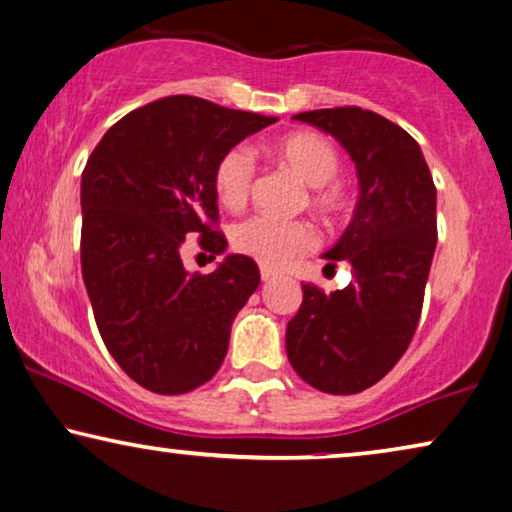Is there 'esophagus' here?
<instances>
[{"mask_svg":"<svg viewBox=\"0 0 512 512\" xmlns=\"http://www.w3.org/2000/svg\"><path fill=\"white\" fill-rule=\"evenodd\" d=\"M259 276H262V280H271L276 276V271L269 269V266H262V269H259Z\"/></svg>","mask_w":512,"mask_h":512,"instance_id":"1","label":"esophagus"}]
</instances>
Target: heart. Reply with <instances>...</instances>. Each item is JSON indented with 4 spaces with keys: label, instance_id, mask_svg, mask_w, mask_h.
<instances>
[{
    "label": "heart",
    "instance_id": "heart-1",
    "mask_svg": "<svg viewBox=\"0 0 512 512\" xmlns=\"http://www.w3.org/2000/svg\"><path fill=\"white\" fill-rule=\"evenodd\" d=\"M273 157L285 164L294 176L311 185V206L325 218H338L348 208V194L341 183L331 181L338 171V153L320 134L297 132L271 146ZM218 201L225 208L239 211L248 204L255 185V160L246 148H232L220 157L213 174ZM318 232L306 220H276L269 215H253L232 227L236 253L276 269L292 257L315 248Z\"/></svg>",
    "mask_w": 512,
    "mask_h": 512
}]
</instances>
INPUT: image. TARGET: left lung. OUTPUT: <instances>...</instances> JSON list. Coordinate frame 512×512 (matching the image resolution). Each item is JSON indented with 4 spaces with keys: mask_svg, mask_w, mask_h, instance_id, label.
<instances>
[{
    "mask_svg": "<svg viewBox=\"0 0 512 512\" xmlns=\"http://www.w3.org/2000/svg\"><path fill=\"white\" fill-rule=\"evenodd\" d=\"M341 141L359 176V201L331 262H350L348 287L325 294L306 283L287 322V359L315 390L357 394L408 350L420 322L436 250V185L422 150L383 115L336 106L294 115Z\"/></svg>",
    "mask_w": 512,
    "mask_h": 512,
    "instance_id": "left-lung-1",
    "label": "left lung"
}]
</instances>
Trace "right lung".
Instances as JSON below:
<instances>
[{
    "instance_id": "right-lung-1",
    "label": "right lung",
    "mask_w": 512,
    "mask_h": 512,
    "mask_svg": "<svg viewBox=\"0 0 512 512\" xmlns=\"http://www.w3.org/2000/svg\"><path fill=\"white\" fill-rule=\"evenodd\" d=\"M276 118L176 95L127 113L102 136L81 181V266L99 334L120 369L155 394L218 373L236 313L259 285L246 255L187 273L185 236L215 259L220 157Z\"/></svg>"
}]
</instances>
